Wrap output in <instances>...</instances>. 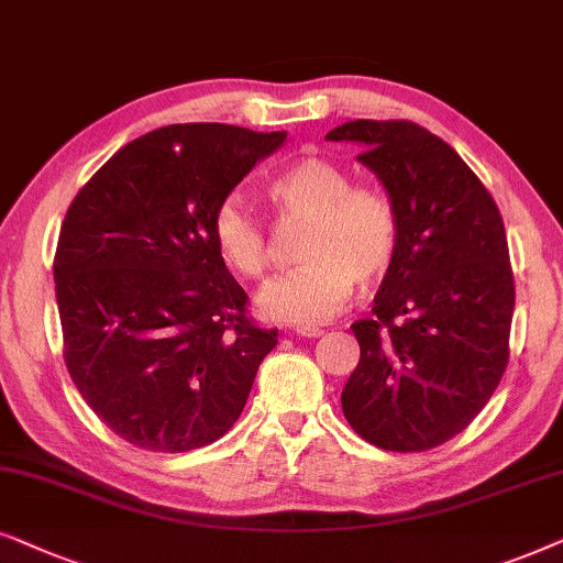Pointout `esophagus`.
I'll return each mask as SVG.
<instances>
[{
    "label": "esophagus",
    "instance_id": "34e87169",
    "mask_svg": "<svg viewBox=\"0 0 563 563\" xmlns=\"http://www.w3.org/2000/svg\"><path fill=\"white\" fill-rule=\"evenodd\" d=\"M294 334L306 336V340H313V336L324 334V329H319V327H294Z\"/></svg>",
    "mask_w": 563,
    "mask_h": 563
}]
</instances>
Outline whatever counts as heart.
Here are the masks:
<instances>
[{
  "label": "heart",
  "instance_id": "b5f03b06",
  "mask_svg": "<svg viewBox=\"0 0 563 563\" xmlns=\"http://www.w3.org/2000/svg\"><path fill=\"white\" fill-rule=\"evenodd\" d=\"M277 221H306L298 242L301 265L262 290L265 319L321 324L342 311L355 288L368 286L391 267L399 244V216L373 187H352L336 164L306 156L283 169L267 187ZM216 252L231 273L262 280L269 267L267 229L239 195L216 206L211 219Z\"/></svg>",
  "mask_w": 563,
  "mask_h": 563
}]
</instances>
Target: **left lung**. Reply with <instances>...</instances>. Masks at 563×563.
<instances>
[{"label":"left lung","mask_w":563,"mask_h":563,"mask_svg":"<svg viewBox=\"0 0 563 563\" xmlns=\"http://www.w3.org/2000/svg\"><path fill=\"white\" fill-rule=\"evenodd\" d=\"M327 141L360 146L357 162L399 216L373 317L352 324L360 363L342 411L384 451H430L466 430L507 368L515 280L505 223L482 179L422 125L350 120Z\"/></svg>","instance_id":"left-lung-1"}]
</instances>
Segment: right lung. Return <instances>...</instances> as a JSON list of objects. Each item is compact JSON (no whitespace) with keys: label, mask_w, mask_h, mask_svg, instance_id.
Here are the masks:
<instances>
[{"label":"right lung","mask_w":563,"mask_h":563,"mask_svg":"<svg viewBox=\"0 0 563 563\" xmlns=\"http://www.w3.org/2000/svg\"><path fill=\"white\" fill-rule=\"evenodd\" d=\"M283 141V131L164 125L112 154L71 200L54 260L64 360L125 443L195 451L242 415L277 329L246 317L211 219Z\"/></svg>","instance_id":"1"}]
</instances>
